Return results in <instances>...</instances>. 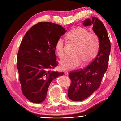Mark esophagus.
Here are the masks:
<instances>
[{
    "label": "esophagus",
    "instance_id": "1",
    "mask_svg": "<svg viewBox=\"0 0 121 121\" xmlns=\"http://www.w3.org/2000/svg\"><path fill=\"white\" fill-rule=\"evenodd\" d=\"M64 73H65V75H68V72L67 71H65V72H64Z\"/></svg>",
    "mask_w": 121,
    "mask_h": 121
}]
</instances>
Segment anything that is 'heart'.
<instances>
[{"label": "heart", "mask_w": 121, "mask_h": 121, "mask_svg": "<svg viewBox=\"0 0 121 121\" xmlns=\"http://www.w3.org/2000/svg\"><path fill=\"white\" fill-rule=\"evenodd\" d=\"M66 38L69 42L75 44V47L72 53L73 56L60 62V66L63 70L75 69L81 62L88 63L96 56L99 49V41L95 33L88 32L84 27H76L66 34ZM64 45L63 39L59 38L56 42L55 49L60 59L65 56Z\"/></svg>", "instance_id": "obj_1"}]
</instances>
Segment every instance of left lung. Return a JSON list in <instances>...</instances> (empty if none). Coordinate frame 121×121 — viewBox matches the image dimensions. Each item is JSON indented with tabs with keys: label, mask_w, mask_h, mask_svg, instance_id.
Segmentation results:
<instances>
[{
	"label": "left lung",
	"mask_w": 121,
	"mask_h": 121,
	"mask_svg": "<svg viewBox=\"0 0 121 121\" xmlns=\"http://www.w3.org/2000/svg\"><path fill=\"white\" fill-rule=\"evenodd\" d=\"M83 24L86 26L92 25V30L99 39V47L97 56L89 65L69 73L71 84L68 95L75 101H83L99 88L107 70L111 50V43L103 23L98 18L92 17L91 20H84Z\"/></svg>",
	"instance_id": "obj_1"
}]
</instances>
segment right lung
Returning a JSON list of instances; mask_svg holds the SVG:
<instances>
[{
	"instance_id": "add662e5",
	"label": "right lung",
	"mask_w": 121,
	"mask_h": 121,
	"mask_svg": "<svg viewBox=\"0 0 121 121\" xmlns=\"http://www.w3.org/2000/svg\"><path fill=\"white\" fill-rule=\"evenodd\" d=\"M66 30L60 25L40 22L25 34L17 53V67L23 94L33 103L45 100L51 81L63 72L49 70L58 65L56 41Z\"/></svg>"
}]
</instances>
